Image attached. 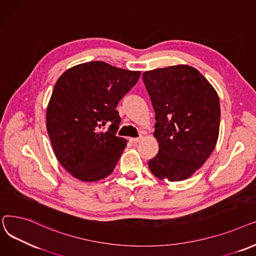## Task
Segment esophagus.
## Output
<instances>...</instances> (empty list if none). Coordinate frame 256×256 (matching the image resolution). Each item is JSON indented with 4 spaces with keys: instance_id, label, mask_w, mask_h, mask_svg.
Wrapping results in <instances>:
<instances>
[{
    "instance_id": "obj_1",
    "label": "esophagus",
    "mask_w": 256,
    "mask_h": 256,
    "mask_svg": "<svg viewBox=\"0 0 256 256\" xmlns=\"http://www.w3.org/2000/svg\"><path fill=\"white\" fill-rule=\"evenodd\" d=\"M142 136H140V138H129L130 142H132V144H138L140 142H142Z\"/></svg>"
}]
</instances>
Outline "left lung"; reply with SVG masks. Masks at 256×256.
I'll return each instance as SVG.
<instances>
[{"instance_id":"8db88e82","label":"left lung","mask_w":256,"mask_h":256,"mask_svg":"<svg viewBox=\"0 0 256 256\" xmlns=\"http://www.w3.org/2000/svg\"><path fill=\"white\" fill-rule=\"evenodd\" d=\"M142 81L155 112L156 156L149 168L162 180L181 181L212 153L220 130V101L212 85L186 64L144 72Z\"/></svg>"}]
</instances>
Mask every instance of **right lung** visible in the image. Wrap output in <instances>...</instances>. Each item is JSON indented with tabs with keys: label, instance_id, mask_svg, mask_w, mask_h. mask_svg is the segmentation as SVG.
<instances>
[{
	"label": "right lung",
	"instance_id": "add662e5",
	"mask_svg": "<svg viewBox=\"0 0 256 256\" xmlns=\"http://www.w3.org/2000/svg\"><path fill=\"white\" fill-rule=\"evenodd\" d=\"M140 76V70L90 62L59 77L46 108V131L72 176L92 182L112 173L127 144L116 134L120 123L116 108Z\"/></svg>",
	"mask_w": 256,
	"mask_h": 256
}]
</instances>
